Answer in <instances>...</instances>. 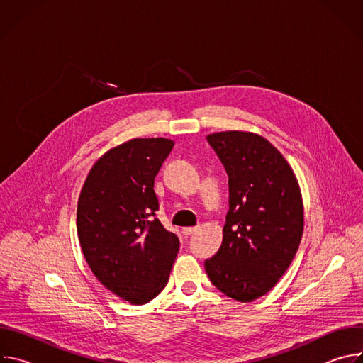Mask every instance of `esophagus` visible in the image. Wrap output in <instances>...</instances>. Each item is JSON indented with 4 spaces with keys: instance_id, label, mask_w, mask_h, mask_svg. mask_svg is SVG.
I'll list each match as a JSON object with an SVG mask.
<instances>
[{
    "instance_id": "obj_1",
    "label": "esophagus",
    "mask_w": 363,
    "mask_h": 363,
    "mask_svg": "<svg viewBox=\"0 0 363 363\" xmlns=\"http://www.w3.org/2000/svg\"><path fill=\"white\" fill-rule=\"evenodd\" d=\"M195 230H196V227H185V228H182V234H184L185 237H188V235H191Z\"/></svg>"
}]
</instances>
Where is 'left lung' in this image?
I'll list each match as a JSON object with an SVG mask.
<instances>
[{"mask_svg":"<svg viewBox=\"0 0 363 363\" xmlns=\"http://www.w3.org/2000/svg\"><path fill=\"white\" fill-rule=\"evenodd\" d=\"M228 175L230 210L217 254L205 260L211 283L248 303L286 273L303 234L298 182L283 155L263 136L228 130L206 136Z\"/></svg>","mask_w":363,"mask_h":363,"instance_id":"left-lung-1","label":"left lung"}]
</instances>
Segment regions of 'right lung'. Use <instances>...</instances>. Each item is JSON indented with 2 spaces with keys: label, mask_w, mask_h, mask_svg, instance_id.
<instances>
[{
  "label": "right lung",
  "mask_w": 363,
  "mask_h": 363,
  "mask_svg": "<svg viewBox=\"0 0 363 363\" xmlns=\"http://www.w3.org/2000/svg\"><path fill=\"white\" fill-rule=\"evenodd\" d=\"M174 147L165 138L130 139L91 167L77 202V235L96 279L130 304L167 286L179 250L155 211L153 181Z\"/></svg>",
  "instance_id": "right-lung-1"
}]
</instances>
